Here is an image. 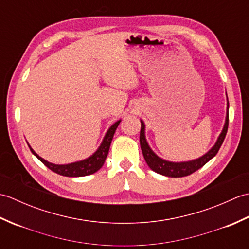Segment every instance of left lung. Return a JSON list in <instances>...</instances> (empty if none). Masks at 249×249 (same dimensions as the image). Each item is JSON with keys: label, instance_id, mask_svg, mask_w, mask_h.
Segmentation results:
<instances>
[{"label": "left lung", "instance_id": "1", "mask_svg": "<svg viewBox=\"0 0 249 249\" xmlns=\"http://www.w3.org/2000/svg\"><path fill=\"white\" fill-rule=\"evenodd\" d=\"M227 95V93H226ZM141 121V130H140V146L142 150V154H143L144 160L153 171L156 173H160L161 176L169 177V178H182L189 176V174L194 173L197 171L198 169L203 167L206 162L212 160V158L217 154L219 151L221 144L225 140V137L227 134V130H228V125H229V102L228 97H227V113H226V120L223 130L219 134L217 140H216L215 144L211 147V149L205 153L204 155L200 156L199 158H196L193 160L188 161H179V162H174V161H169L166 160H162L160 156H157L154 151L151 149L145 138V125L144 122Z\"/></svg>", "mask_w": 249, "mask_h": 249}]
</instances>
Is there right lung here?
<instances>
[{
  "instance_id": "obj_1",
  "label": "right lung",
  "mask_w": 249,
  "mask_h": 249,
  "mask_svg": "<svg viewBox=\"0 0 249 249\" xmlns=\"http://www.w3.org/2000/svg\"><path fill=\"white\" fill-rule=\"evenodd\" d=\"M121 120L116 121L114 124H112L109 127V129L106 133L104 139L102 141V143L98 146V149L95 151L93 154L86 158V160H78L75 162H71V163H64V165H57V163H52L47 161L44 160L43 157H40L37 153L32 149L31 145L28 143L31 152L38 158V160L44 163L46 167H48L50 170L53 172L60 174V176L63 177H70V178H78V177H86L89 176V174H93L95 172H97L100 168L103 167L105 163L106 158H107L108 152L110 149V144L111 141L113 139V136L116 128L120 124Z\"/></svg>"
}]
</instances>
